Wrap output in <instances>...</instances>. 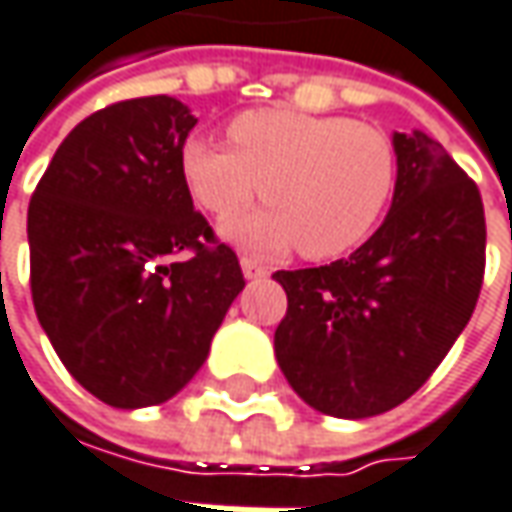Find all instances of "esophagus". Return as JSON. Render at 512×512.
I'll return each instance as SVG.
<instances>
[{
  "label": "esophagus",
  "mask_w": 512,
  "mask_h": 512,
  "mask_svg": "<svg viewBox=\"0 0 512 512\" xmlns=\"http://www.w3.org/2000/svg\"><path fill=\"white\" fill-rule=\"evenodd\" d=\"M240 269H243V277H246V280H257V277H266V274H269V269L260 266L252 257H240Z\"/></svg>",
  "instance_id": "1"
}]
</instances>
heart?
I'll return each instance as SVG.
<instances>
[{"label": "heart", "instance_id": "b5f03b06", "mask_svg": "<svg viewBox=\"0 0 512 512\" xmlns=\"http://www.w3.org/2000/svg\"><path fill=\"white\" fill-rule=\"evenodd\" d=\"M229 141H186L181 169L192 198L215 218L235 215L260 189L269 209L223 226L252 255L277 257L297 243L314 260L345 255L371 235L394 195L397 152L368 124L255 110L229 124Z\"/></svg>", "mask_w": 512, "mask_h": 512}]
</instances>
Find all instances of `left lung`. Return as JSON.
<instances>
[{
  "label": "left lung",
  "instance_id": "obj_1",
  "mask_svg": "<svg viewBox=\"0 0 512 512\" xmlns=\"http://www.w3.org/2000/svg\"><path fill=\"white\" fill-rule=\"evenodd\" d=\"M385 221L345 260L274 272L289 297L274 354L314 411L365 419L416 394L465 331L485 277L476 184L425 133H394Z\"/></svg>",
  "mask_w": 512,
  "mask_h": 512
}]
</instances>
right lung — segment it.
<instances>
[{
	"mask_svg": "<svg viewBox=\"0 0 512 512\" xmlns=\"http://www.w3.org/2000/svg\"><path fill=\"white\" fill-rule=\"evenodd\" d=\"M195 124L172 96L110 104L64 138L27 206L36 317L73 379L124 411L198 374L246 286L192 206L181 150Z\"/></svg>",
	"mask_w": 512,
	"mask_h": 512,
	"instance_id": "right-lung-1",
	"label": "right lung"
}]
</instances>
